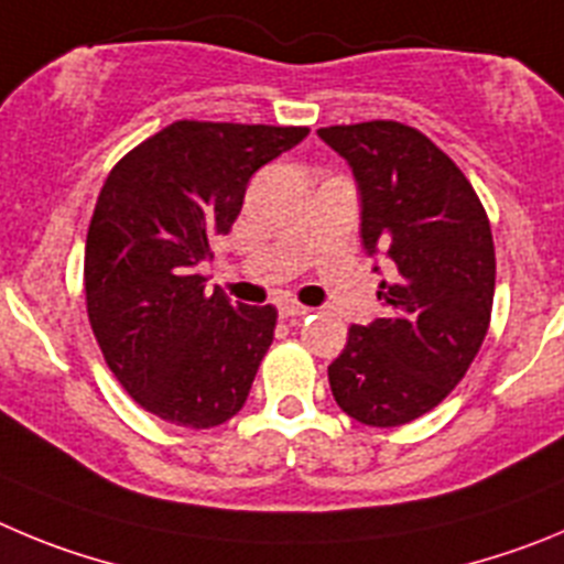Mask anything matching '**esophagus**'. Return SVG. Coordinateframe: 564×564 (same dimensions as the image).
Segmentation results:
<instances>
[{
    "label": "esophagus",
    "instance_id": "esophagus-1",
    "mask_svg": "<svg viewBox=\"0 0 564 564\" xmlns=\"http://www.w3.org/2000/svg\"><path fill=\"white\" fill-rule=\"evenodd\" d=\"M278 314L281 317H303V314H308L306 306H301V303H294V301H281L278 303Z\"/></svg>",
    "mask_w": 564,
    "mask_h": 564
}]
</instances>
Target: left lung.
<instances>
[{
	"label": "left lung",
	"mask_w": 564,
	"mask_h": 564,
	"mask_svg": "<svg viewBox=\"0 0 564 564\" xmlns=\"http://www.w3.org/2000/svg\"><path fill=\"white\" fill-rule=\"evenodd\" d=\"M317 137L357 182L365 252L390 261L384 317L348 328L328 384L351 419L399 427L444 402L480 351L495 297L491 227L469 180L421 131L370 120Z\"/></svg>",
	"instance_id": "1"
}]
</instances>
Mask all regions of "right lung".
I'll list each match as a JSON object with an SVG mask.
<instances>
[{"mask_svg":"<svg viewBox=\"0 0 564 564\" xmlns=\"http://www.w3.org/2000/svg\"><path fill=\"white\" fill-rule=\"evenodd\" d=\"M306 134L180 120L104 182L86 236V312L111 373L162 421L207 430L245 408L278 312L207 292L199 267L238 219L252 174Z\"/></svg>","mask_w":564,"mask_h":564,"instance_id":"add662e5","label":"right lung"}]
</instances>
